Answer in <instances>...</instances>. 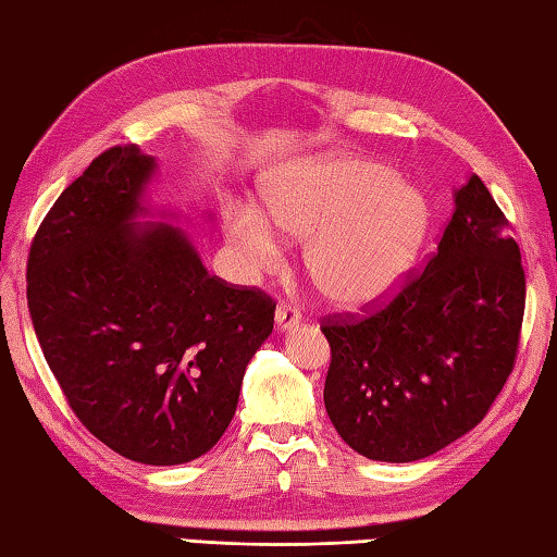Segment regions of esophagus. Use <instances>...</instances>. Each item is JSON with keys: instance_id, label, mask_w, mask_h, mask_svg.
I'll return each mask as SVG.
<instances>
[{"instance_id": "1", "label": "esophagus", "mask_w": 557, "mask_h": 557, "mask_svg": "<svg viewBox=\"0 0 557 557\" xmlns=\"http://www.w3.org/2000/svg\"><path fill=\"white\" fill-rule=\"evenodd\" d=\"M274 320H276V327H278L281 332H286V330L298 327V324H300V312H298L296 308L286 306V302H281V306L276 308Z\"/></svg>"}]
</instances>
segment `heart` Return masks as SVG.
<instances>
[{"label":"heart","instance_id":"b5f03b06","mask_svg":"<svg viewBox=\"0 0 557 557\" xmlns=\"http://www.w3.org/2000/svg\"><path fill=\"white\" fill-rule=\"evenodd\" d=\"M261 213L227 218L230 245L249 271L276 267L281 235L308 239L306 269L334 306L359 310L400 286L429 230L426 198L366 157H324L288 166L261 194Z\"/></svg>","mask_w":557,"mask_h":557}]
</instances>
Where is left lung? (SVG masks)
<instances>
[{
	"instance_id": "left-lung-1",
	"label": "left lung",
	"mask_w": 557,
	"mask_h": 557,
	"mask_svg": "<svg viewBox=\"0 0 557 557\" xmlns=\"http://www.w3.org/2000/svg\"><path fill=\"white\" fill-rule=\"evenodd\" d=\"M424 271L363 320L327 318L324 407L356 454L412 463L482 422L517 359L521 251L478 174Z\"/></svg>"
}]
</instances>
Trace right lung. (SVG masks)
Returning a JSON list of instances; mask_svg holds the SVG:
<instances>
[{"mask_svg":"<svg viewBox=\"0 0 557 557\" xmlns=\"http://www.w3.org/2000/svg\"><path fill=\"white\" fill-rule=\"evenodd\" d=\"M154 172L138 145L101 152L40 223L26 296L79 422L125 458L180 466L233 422L276 302L208 274L182 227L140 223Z\"/></svg>","mask_w":557,"mask_h":557,"instance_id":"1","label":"right lung"}]
</instances>
